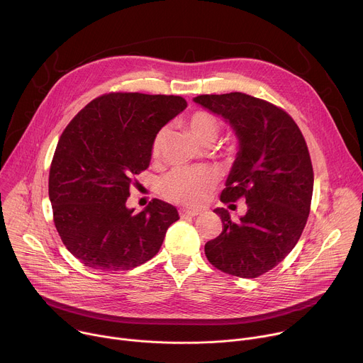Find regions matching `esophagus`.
<instances>
[{
	"instance_id": "esophagus-1",
	"label": "esophagus",
	"mask_w": 363,
	"mask_h": 363,
	"mask_svg": "<svg viewBox=\"0 0 363 363\" xmlns=\"http://www.w3.org/2000/svg\"><path fill=\"white\" fill-rule=\"evenodd\" d=\"M201 211L199 210H186V208H181L179 210V216L184 218V217H196L199 216Z\"/></svg>"
}]
</instances>
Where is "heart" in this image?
Wrapping results in <instances>:
<instances>
[{"instance_id":"b5f03b06","label":"heart","mask_w":363,"mask_h":363,"mask_svg":"<svg viewBox=\"0 0 363 363\" xmlns=\"http://www.w3.org/2000/svg\"><path fill=\"white\" fill-rule=\"evenodd\" d=\"M186 125L191 133L201 142H214L220 132L221 125L218 119L206 111H195L188 119ZM168 128H161L152 140V155L158 158L165 143ZM217 182V175L213 169L206 167H194V168H175L168 172L160 182L161 194L169 201L196 206L201 205Z\"/></svg>"}]
</instances>
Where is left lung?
I'll use <instances>...</instances> for the list:
<instances>
[{
  "label": "left lung",
  "mask_w": 363,
  "mask_h": 363,
  "mask_svg": "<svg viewBox=\"0 0 363 363\" xmlns=\"http://www.w3.org/2000/svg\"><path fill=\"white\" fill-rule=\"evenodd\" d=\"M194 101L235 130L240 152L220 199H244L248 206L238 221L216 210L223 233L205 244V255L227 274L255 279L283 262L304 230L313 194L306 140L293 118L267 100L233 91Z\"/></svg>",
  "instance_id": "left-lung-1"
}]
</instances>
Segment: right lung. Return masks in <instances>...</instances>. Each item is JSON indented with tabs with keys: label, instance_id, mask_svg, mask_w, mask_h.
Returning a JSON list of instances; mask_svg holds the SVG:
<instances>
[{
	"label": "right lung",
	"instance_id": "1",
	"mask_svg": "<svg viewBox=\"0 0 363 363\" xmlns=\"http://www.w3.org/2000/svg\"><path fill=\"white\" fill-rule=\"evenodd\" d=\"M186 108L174 94L112 91L93 99L63 130L48 175L53 220L86 267L119 272L157 254L178 211L153 198L126 208L135 177L149 167L157 132Z\"/></svg>",
	"mask_w": 363,
	"mask_h": 363
}]
</instances>
